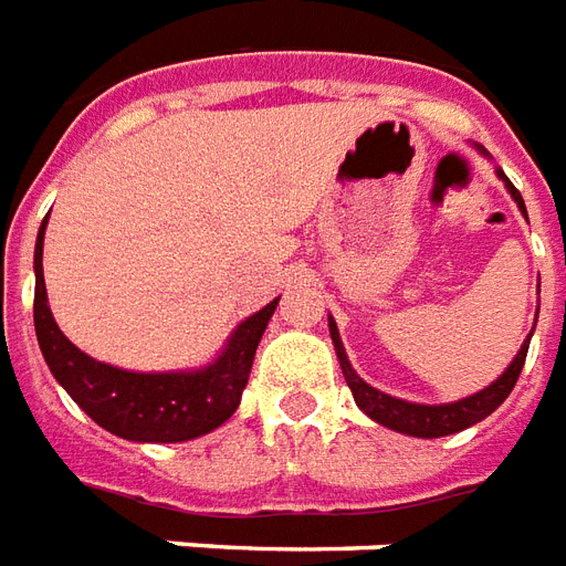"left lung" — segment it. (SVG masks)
I'll return each mask as SVG.
<instances>
[{
    "label": "left lung",
    "mask_w": 566,
    "mask_h": 566,
    "mask_svg": "<svg viewBox=\"0 0 566 566\" xmlns=\"http://www.w3.org/2000/svg\"><path fill=\"white\" fill-rule=\"evenodd\" d=\"M480 153L485 155V149H480ZM497 177L504 179L510 198L516 200V207L522 209V216L528 219L525 200H522V195L516 191V186L504 177V170H497ZM534 326H537V321H534ZM531 336H534V329H531L528 338L522 342L518 354L513 357V363L506 366L504 375L497 380H492L485 389H480L474 396H468V399L447 401V405H417V401H405L396 399V396H387V392H380V389H375L371 384H366V380L359 378L357 371H354V366H350V359H347L336 321L329 317V338H333V345H336L338 366H342V375H345L347 387L354 392V401H357L359 411L368 413L371 420L380 422V426H387L392 432L413 434V438H443V434L462 432L468 426L485 420L489 413L495 411L497 405H504L506 396L516 387L518 375H522V366H525V357H528Z\"/></svg>",
    "instance_id": "1"
}]
</instances>
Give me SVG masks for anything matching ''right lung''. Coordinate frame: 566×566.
Here are the masks:
<instances>
[{
    "label": "right lung",
    "mask_w": 566,
    "mask_h": 566,
    "mask_svg": "<svg viewBox=\"0 0 566 566\" xmlns=\"http://www.w3.org/2000/svg\"><path fill=\"white\" fill-rule=\"evenodd\" d=\"M44 228L35 242V336L44 363L71 399L111 434L140 443H179L219 429L240 408L254 350L279 300L245 317L219 357L195 371H128L83 354L53 321L44 287Z\"/></svg>",
    "instance_id": "1"
}]
</instances>
